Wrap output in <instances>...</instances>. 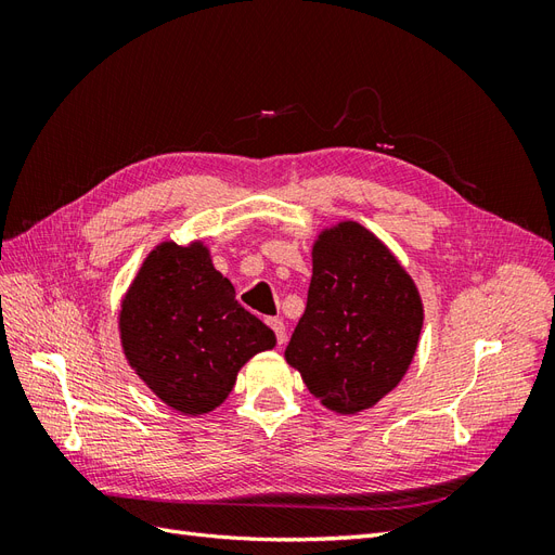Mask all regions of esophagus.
I'll return each mask as SVG.
<instances>
[{"label":"esophagus","mask_w":555,"mask_h":555,"mask_svg":"<svg viewBox=\"0 0 555 555\" xmlns=\"http://www.w3.org/2000/svg\"><path fill=\"white\" fill-rule=\"evenodd\" d=\"M268 326L273 328L275 338H278V345H284V340H287V328H284L282 319H268Z\"/></svg>","instance_id":"esophagus-1"}]
</instances>
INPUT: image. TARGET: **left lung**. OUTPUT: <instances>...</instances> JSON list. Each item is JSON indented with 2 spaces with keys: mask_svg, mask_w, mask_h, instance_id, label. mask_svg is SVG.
<instances>
[{
  "mask_svg": "<svg viewBox=\"0 0 555 555\" xmlns=\"http://www.w3.org/2000/svg\"><path fill=\"white\" fill-rule=\"evenodd\" d=\"M308 308L284 359L331 412L373 410L408 375L424 328V300L408 268L354 220L312 241Z\"/></svg>",
  "mask_w": 555,
  "mask_h": 555,
  "instance_id": "8db88e82",
  "label": "left lung"
}]
</instances>
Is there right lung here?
I'll list each match as a JSON object with an SVG mask.
<instances>
[{
	"instance_id": "1",
	"label": "right lung",
	"mask_w": 555,
	"mask_h": 555,
	"mask_svg": "<svg viewBox=\"0 0 555 555\" xmlns=\"http://www.w3.org/2000/svg\"><path fill=\"white\" fill-rule=\"evenodd\" d=\"M117 333L131 371L188 416L220 408L241 367L278 343L238 304L204 241H162L150 249L120 300Z\"/></svg>"
}]
</instances>
